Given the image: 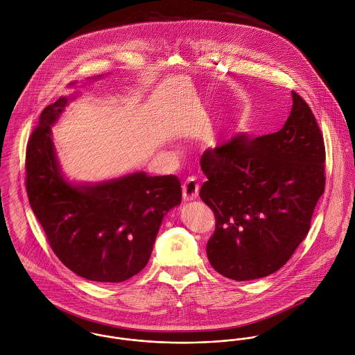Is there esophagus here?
Masks as SVG:
<instances>
[{
  "instance_id": "1",
  "label": "esophagus",
  "mask_w": 355,
  "mask_h": 355,
  "mask_svg": "<svg viewBox=\"0 0 355 355\" xmlns=\"http://www.w3.org/2000/svg\"><path fill=\"white\" fill-rule=\"evenodd\" d=\"M182 190H183V200L184 201H193L198 197V193H200V183L196 178H189L183 186H182Z\"/></svg>"
}]
</instances>
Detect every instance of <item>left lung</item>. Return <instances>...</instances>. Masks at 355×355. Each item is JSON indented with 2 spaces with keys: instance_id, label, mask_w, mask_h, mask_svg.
I'll return each mask as SVG.
<instances>
[{
  "instance_id": "1",
  "label": "left lung",
  "mask_w": 355,
  "mask_h": 355,
  "mask_svg": "<svg viewBox=\"0 0 355 355\" xmlns=\"http://www.w3.org/2000/svg\"><path fill=\"white\" fill-rule=\"evenodd\" d=\"M283 128L207 149L200 191L216 216L206 254L220 275L254 280L279 270L302 243L325 186L322 134L295 93Z\"/></svg>"
}]
</instances>
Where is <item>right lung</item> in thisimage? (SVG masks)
<instances>
[{
  "mask_svg": "<svg viewBox=\"0 0 355 355\" xmlns=\"http://www.w3.org/2000/svg\"><path fill=\"white\" fill-rule=\"evenodd\" d=\"M75 98L60 97L46 106L30 137L28 201L51 250L67 268L92 282H125L149 262L164 216L182 201L180 182L175 175L149 176L144 171L97 183L68 180L51 127Z\"/></svg>",
  "mask_w": 355,
  "mask_h": 355,
  "instance_id": "add662e5",
  "label": "right lung"
}]
</instances>
